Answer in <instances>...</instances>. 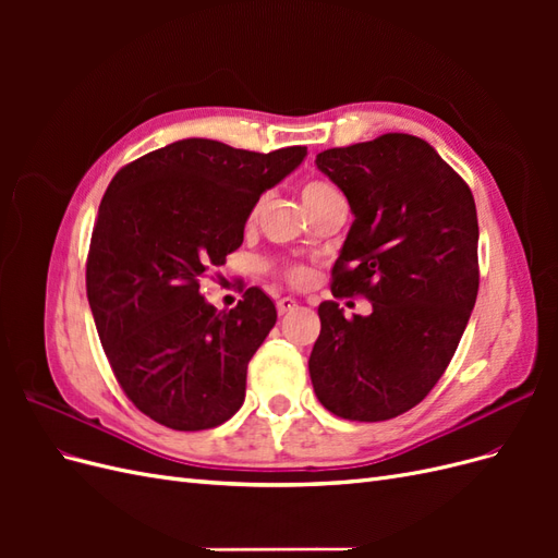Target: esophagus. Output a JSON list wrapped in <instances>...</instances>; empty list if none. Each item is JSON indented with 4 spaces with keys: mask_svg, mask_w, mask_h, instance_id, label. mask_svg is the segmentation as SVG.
<instances>
[{
    "mask_svg": "<svg viewBox=\"0 0 558 558\" xmlns=\"http://www.w3.org/2000/svg\"><path fill=\"white\" fill-rule=\"evenodd\" d=\"M295 307H298V302H295L293 298H279V300H277V312H279V316L293 312Z\"/></svg>",
    "mask_w": 558,
    "mask_h": 558,
    "instance_id": "obj_1",
    "label": "esophagus"
}]
</instances>
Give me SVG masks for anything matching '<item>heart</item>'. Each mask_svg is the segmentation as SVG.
<instances>
[{
	"label": "heart",
	"instance_id": "obj_1",
	"mask_svg": "<svg viewBox=\"0 0 558 558\" xmlns=\"http://www.w3.org/2000/svg\"><path fill=\"white\" fill-rule=\"evenodd\" d=\"M335 193H337V189H332L330 183L312 179V181H307L305 185H302V202H305L307 209H312L314 205H318L320 199H326V197H330V195H335ZM258 211H260V202H256V205H253V209H251V214H248V223L256 221ZM283 275H286V279H289L293 286H305V283L310 281V269L302 267V265L286 267Z\"/></svg>",
	"mask_w": 558,
	"mask_h": 558
}]
</instances>
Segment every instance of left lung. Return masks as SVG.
I'll use <instances>...</instances> for the list:
<instances>
[{"mask_svg":"<svg viewBox=\"0 0 558 558\" xmlns=\"http://www.w3.org/2000/svg\"><path fill=\"white\" fill-rule=\"evenodd\" d=\"M316 167L353 211L330 291L367 298L373 314L344 318L320 302L314 393L349 421L393 418L445 375L475 307V197L428 142L402 132L328 148Z\"/></svg>","mask_w":558,"mask_h":558,"instance_id":"1","label":"left lung"}]
</instances>
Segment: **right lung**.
Segmentation results:
<instances>
[{
	"label": "right lung",
	"instance_id": "obj_1",
	"mask_svg": "<svg viewBox=\"0 0 558 558\" xmlns=\"http://www.w3.org/2000/svg\"><path fill=\"white\" fill-rule=\"evenodd\" d=\"M305 156V146L256 154L181 140L111 179L86 291L118 384L156 424L207 430L242 408L246 365L277 324L275 302L248 289L238 307L216 312L199 279L242 246L253 205Z\"/></svg>",
	"mask_w": 558,
	"mask_h": 558
}]
</instances>
